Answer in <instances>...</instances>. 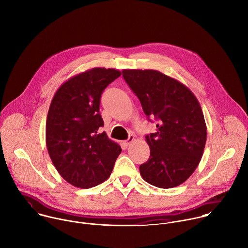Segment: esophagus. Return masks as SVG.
Masks as SVG:
<instances>
[{
  "instance_id": "obj_1",
  "label": "esophagus",
  "mask_w": 248,
  "mask_h": 248,
  "mask_svg": "<svg viewBox=\"0 0 248 248\" xmlns=\"http://www.w3.org/2000/svg\"><path fill=\"white\" fill-rule=\"evenodd\" d=\"M133 140H134V136H133V135H129V137L127 138V140H125V141H124V144H125V146H128V145L132 142Z\"/></svg>"
}]
</instances>
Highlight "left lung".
Wrapping results in <instances>:
<instances>
[{"mask_svg":"<svg viewBox=\"0 0 248 248\" xmlns=\"http://www.w3.org/2000/svg\"><path fill=\"white\" fill-rule=\"evenodd\" d=\"M144 114L158 122L146 135L150 157L140 165L142 179L160 188L184 184L201 161L207 127L200 104L188 87L154 69H124ZM150 121V119H149Z\"/></svg>","mask_w":248,"mask_h":248,"instance_id":"left-lung-1","label":"left lung"}]
</instances>
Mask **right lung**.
Segmentation results:
<instances>
[{
	"mask_svg": "<svg viewBox=\"0 0 248 248\" xmlns=\"http://www.w3.org/2000/svg\"><path fill=\"white\" fill-rule=\"evenodd\" d=\"M116 68L94 67L63 82L55 93L46 122L50 158L68 184L90 188L108 180L121 146L100 128L104 89L121 76Z\"/></svg>",
	"mask_w": 248,
	"mask_h": 248,
	"instance_id": "1",
	"label": "right lung"
}]
</instances>
